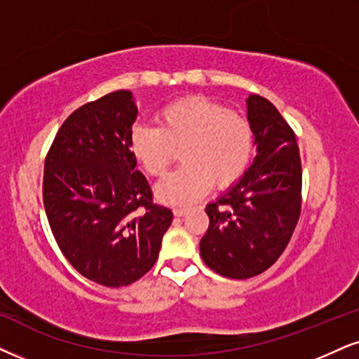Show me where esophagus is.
<instances>
[{"mask_svg":"<svg viewBox=\"0 0 359 359\" xmlns=\"http://www.w3.org/2000/svg\"><path fill=\"white\" fill-rule=\"evenodd\" d=\"M189 211V208H187V206H176L175 208V215L176 216H184Z\"/></svg>","mask_w":359,"mask_h":359,"instance_id":"obj_1","label":"esophagus"}]
</instances>
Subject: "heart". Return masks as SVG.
<instances>
[{"instance_id":"b5f03b06","label":"heart","mask_w":359,"mask_h":359,"mask_svg":"<svg viewBox=\"0 0 359 359\" xmlns=\"http://www.w3.org/2000/svg\"><path fill=\"white\" fill-rule=\"evenodd\" d=\"M158 126L136 125L130 149L149 176H163L184 149V166L158 183L156 196L170 205H189L213 188H228L245 175L253 156V128L241 113L203 96L166 104Z\"/></svg>"}]
</instances>
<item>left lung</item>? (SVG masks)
<instances>
[{
  "label": "left lung",
  "mask_w": 359,
  "mask_h": 359,
  "mask_svg": "<svg viewBox=\"0 0 359 359\" xmlns=\"http://www.w3.org/2000/svg\"><path fill=\"white\" fill-rule=\"evenodd\" d=\"M256 156L241 180L206 206L200 253L221 276L246 280L276 263L302 213V159L296 135L259 95L246 100Z\"/></svg>",
  "instance_id": "8db88e82"
}]
</instances>
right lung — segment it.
Segmentation results:
<instances>
[{
  "label": "right lung",
  "mask_w": 359,
  "mask_h": 359,
  "mask_svg": "<svg viewBox=\"0 0 359 359\" xmlns=\"http://www.w3.org/2000/svg\"><path fill=\"white\" fill-rule=\"evenodd\" d=\"M136 116L126 90L83 104L61 125L44 161V210L61 253L108 287L131 285L153 268L172 221L136 170Z\"/></svg>",
  "instance_id": "add662e5"
}]
</instances>
